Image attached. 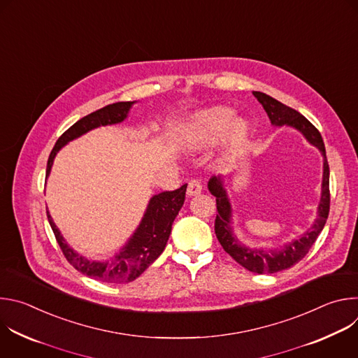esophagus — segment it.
I'll return each instance as SVG.
<instances>
[{
    "instance_id": "obj_1",
    "label": "esophagus",
    "mask_w": 358,
    "mask_h": 358,
    "mask_svg": "<svg viewBox=\"0 0 358 358\" xmlns=\"http://www.w3.org/2000/svg\"><path fill=\"white\" fill-rule=\"evenodd\" d=\"M201 191H202V182H201V180H198V178H194V180H191V181L188 182L187 194H188L189 196L198 195Z\"/></svg>"
}]
</instances>
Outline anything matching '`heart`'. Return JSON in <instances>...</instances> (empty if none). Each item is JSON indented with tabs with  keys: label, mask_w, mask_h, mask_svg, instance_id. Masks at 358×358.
Returning a JSON list of instances; mask_svg holds the SVG:
<instances>
[{
	"label": "heart",
	"mask_w": 358,
	"mask_h": 358,
	"mask_svg": "<svg viewBox=\"0 0 358 358\" xmlns=\"http://www.w3.org/2000/svg\"><path fill=\"white\" fill-rule=\"evenodd\" d=\"M235 112L227 106H215L201 110L188 124L184 143L191 150L214 144L225 133V144L229 150L243 145L249 134V126L242 119H235Z\"/></svg>",
	"instance_id": "heart-1"
}]
</instances>
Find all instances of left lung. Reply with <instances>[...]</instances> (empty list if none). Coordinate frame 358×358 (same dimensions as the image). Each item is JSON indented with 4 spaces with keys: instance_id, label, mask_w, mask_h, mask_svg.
I'll list each match as a JSON object with an SVG mask.
<instances>
[{
    "instance_id": "obj_1",
    "label": "left lung",
    "mask_w": 358,
    "mask_h": 358,
    "mask_svg": "<svg viewBox=\"0 0 358 358\" xmlns=\"http://www.w3.org/2000/svg\"><path fill=\"white\" fill-rule=\"evenodd\" d=\"M253 96L257 97L264 109L266 110L272 124L275 126H292L297 130H300L304 137L308 138L313 145H316L324 157V171H323V185H322V199L317 211V220L310 231L306 232L300 239H296L294 242L286 245L280 250H262V249H249L239 243V241L232 235L229 220H231V207L229 201L227 198V192L222 188L221 178L213 177L208 182V188L211 194L215 196L217 201V218H215V235L222 245L224 250L231 255V257L242 265L245 269L253 272V273H276L285 269L292 268L297 262H300L313 243L316 242L319 234L323 231L324 224L329 217L330 211V188H329V178H330V170L329 163L326 157V148L322 138L320 131L308 120L303 115H300L297 110L280 103L279 100L268 96L262 92H253Z\"/></svg>"
}]
</instances>
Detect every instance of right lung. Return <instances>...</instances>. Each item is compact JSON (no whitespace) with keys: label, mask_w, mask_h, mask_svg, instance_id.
Wrapping results in <instances>:
<instances>
[{"label":"right lung","mask_w":358,"mask_h":358,"mask_svg":"<svg viewBox=\"0 0 358 358\" xmlns=\"http://www.w3.org/2000/svg\"><path fill=\"white\" fill-rule=\"evenodd\" d=\"M131 105L133 101H117V103L108 105L82 117L71 126L58 138L55 147L50 151L46 164V177L49 176L50 167H52L54 159L61 147L94 127L123 122L127 117ZM185 191L187 184L174 191H164L152 196L148 202L143 221L131 239L123 250L116 255V258L108 262H90L78 255L65 242L48 211L46 215L64 257L76 271L101 282L127 283L138 278L163 253L171 234V225L184 203Z\"/></svg>","instance_id":"add662e5"}]
</instances>
